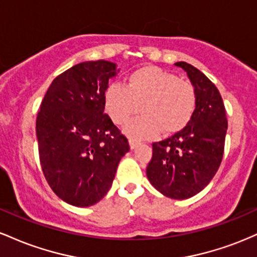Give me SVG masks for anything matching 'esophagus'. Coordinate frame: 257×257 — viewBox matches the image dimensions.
Returning <instances> with one entry per match:
<instances>
[{
  "label": "esophagus",
  "instance_id": "1",
  "mask_svg": "<svg viewBox=\"0 0 257 257\" xmlns=\"http://www.w3.org/2000/svg\"><path fill=\"white\" fill-rule=\"evenodd\" d=\"M139 144H140V143H139V141H137V140H134V139H129V146H131L132 150L137 149Z\"/></svg>",
  "mask_w": 257,
  "mask_h": 257
}]
</instances>
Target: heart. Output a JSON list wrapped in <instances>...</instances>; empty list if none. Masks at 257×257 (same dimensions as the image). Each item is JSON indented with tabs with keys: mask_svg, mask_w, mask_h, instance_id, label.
<instances>
[{
	"mask_svg": "<svg viewBox=\"0 0 257 257\" xmlns=\"http://www.w3.org/2000/svg\"><path fill=\"white\" fill-rule=\"evenodd\" d=\"M105 110L116 124H124L139 111L144 116L125 125L133 138L149 139L163 131L174 134L192 119L197 93L190 82L157 66H144L126 78V87L112 83L104 94Z\"/></svg>",
	"mask_w": 257,
	"mask_h": 257,
	"instance_id": "obj_1",
	"label": "heart"
}]
</instances>
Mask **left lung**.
<instances>
[{"label":"left lung","instance_id":"left-lung-1","mask_svg":"<svg viewBox=\"0 0 257 257\" xmlns=\"http://www.w3.org/2000/svg\"><path fill=\"white\" fill-rule=\"evenodd\" d=\"M197 93L192 119L182 131L153 143L146 169L149 181L163 196L187 199L204 190L222 161L227 133L226 110L220 91L203 72L179 61Z\"/></svg>","mask_w":257,"mask_h":257}]
</instances>
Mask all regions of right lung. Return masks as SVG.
Instances as JSON below:
<instances>
[{
    "label": "right lung",
    "instance_id": "right-lung-1",
    "mask_svg": "<svg viewBox=\"0 0 257 257\" xmlns=\"http://www.w3.org/2000/svg\"><path fill=\"white\" fill-rule=\"evenodd\" d=\"M119 69L111 61H83L52 82L36 119L41 167L60 199L81 208L94 205L111 188L125 137L104 113L108 79Z\"/></svg>",
    "mask_w": 257,
    "mask_h": 257
}]
</instances>
